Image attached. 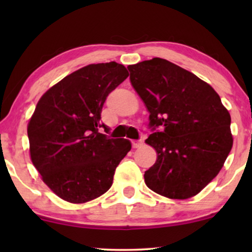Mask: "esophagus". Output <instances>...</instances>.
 Masks as SVG:
<instances>
[{"label": "esophagus", "instance_id": "obj_1", "mask_svg": "<svg viewBox=\"0 0 252 252\" xmlns=\"http://www.w3.org/2000/svg\"><path fill=\"white\" fill-rule=\"evenodd\" d=\"M143 144L142 140H133L132 141V147L133 148H140Z\"/></svg>", "mask_w": 252, "mask_h": 252}]
</instances>
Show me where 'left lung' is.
Segmentation results:
<instances>
[{"mask_svg":"<svg viewBox=\"0 0 252 252\" xmlns=\"http://www.w3.org/2000/svg\"><path fill=\"white\" fill-rule=\"evenodd\" d=\"M127 68L150 112L146 142L157 151L146 185L168 198L192 197L217 177L232 149L229 112L211 86L163 58Z\"/></svg>","mask_w":252,"mask_h":252,"instance_id":"1","label":"left lung"}]
</instances>
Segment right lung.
<instances>
[{"mask_svg":"<svg viewBox=\"0 0 252 252\" xmlns=\"http://www.w3.org/2000/svg\"><path fill=\"white\" fill-rule=\"evenodd\" d=\"M127 77L126 67L116 62L91 64L65 77L37 102L27 127L31 159L44 184L64 201L85 203L108 191L132 148L129 140L111 139L101 122L106 97Z\"/></svg>","mask_w":252,"mask_h":252,"instance_id":"obj_1","label":"right lung"}]
</instances>
